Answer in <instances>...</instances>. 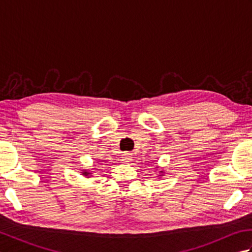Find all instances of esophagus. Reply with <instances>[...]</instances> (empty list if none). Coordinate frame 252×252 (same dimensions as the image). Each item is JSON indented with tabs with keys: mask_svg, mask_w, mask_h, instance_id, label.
Segmentation results:
<instances>
[{
	"mask_svg": "<svg viewBox=\"0 0 252 252\" xmlns=\"http://www.w3.org/2000/svg\"><path fill=\"white\" fill-rule=\"evenodd\" d=\"M123 160H125L126 162H130L131 160H132V156H131V154H129V153H126L125 155H123Z\"/></svg>",
	"mask_w": 252,
	"mask_h": 252,
	"instance_id": "34e87169",
	"label": "esophagus"
}]
</instances>
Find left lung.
Here are the masks:
<instances>
[{"mask_svg":"<svg viewBox=\"0 0 252 252\" xmlns=\"http://www.w3.org/2000/svg\"><path fill=\"white\" fill-rule=\"evenodd\" d=\"M160 172H161V173H162V171H160Z\"/></svg>","mask_w":252,"mask_h":252,"instance_id":"obj_1","label":"left lung"}]
</instances>
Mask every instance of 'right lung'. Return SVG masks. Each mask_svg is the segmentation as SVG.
Listing matches in <instances>:
<instances>
[{
  "label": "right lung",
  "instance_id": "right-lung-1",
  "mask_svg": "<svg viewBox=\"0 0 252 252\" xmlns=\"http://www.w3.org/2000/svg\"><path fill=\"white\" fill-rule=\"evenodd\" d=\"M82 174H83V175H87V176H90V175H91V173L88 172V171H83Z\"/></svg>",
  "mask_w": 252,
  "mask_h": 252
}]
</instances>
